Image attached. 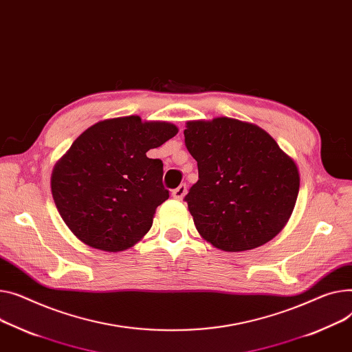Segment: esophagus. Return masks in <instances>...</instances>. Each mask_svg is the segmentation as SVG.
Segmentation results:
<instances>
[{"label":"esophagus","mask_w":352,"mask_h":352,"mask_svg":"<svg viewBox=\"0 0 352 352\" xmlns=\"http://www.w3.org/2000/svg\"><path fill=\"white\" fill-rule=\"evenodd\" d=\"M185 194H186V185L185 184H181L178 188H175V190H173V197L175 198V199H182L184 197H185Z\"/></svg>","instance_id":"obj_1"}]
</instances>
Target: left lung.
Instances as JSON below:
<instances>
[{
  "instance_id": "obj_1",
  "label": "left lung",
  "mask_w": 352,
  "mask_h": 352,
  "mask_svg": "<svg viewBox=\"0 0 352 352\" xmlns=\"http://www.w3.org/2000/svg\"><path fill=\"white\" fill-rule=\"evenodd\" d=\"M184 135L198 162L185 201L199 235L225 252L272 241L296 205V162L263 129L229 117L188 122Z\"/></svg>"
}]
</instances>
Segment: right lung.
<instances>
[{
	"instance_id": "add662e5",
	"label": "right lung",
	"mask_w": 352,
	"mask_h": 352,
	"mask_svg": "<svg viewBox=\"0 0 352 352\" xmlns=\"http://www.w3.org/2000/svg\"><path fill=\"white\" fill-rule=\"evenodd\" d=\"M178 133L167 122L138 116L99 122L83 131L56 162L51 188L67 228L83 243L122 252L150 230L155 209L168 199L162 161L147 151Z\"/></svg>"
}]
</instances>
